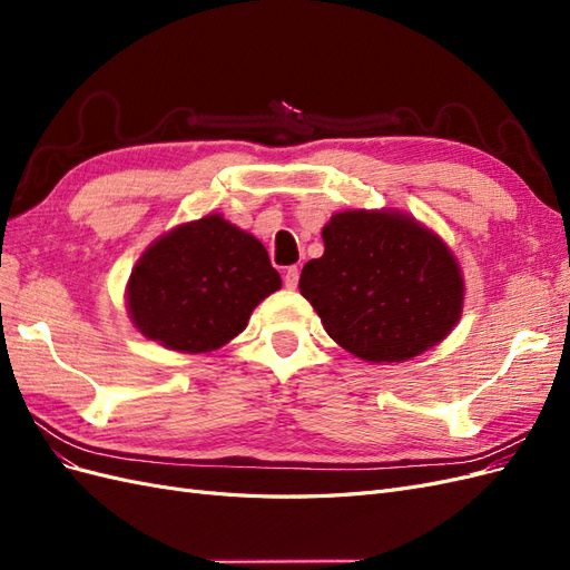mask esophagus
Returning a JSON list of instances; mask_svg holds the SVG:
<instances>
[{"mask_svg": "<svg viewBox=\"0 0 570 570\" xmlns=\"http://www.w3.org/2000/svg\"><path fill=\"white\" fill-rule=\"evenodd\" d=\"M283 281H285V287H287V289H295L297 283H299V268H297V266H289V268L285 271V275H283Z\"/></svg>", "mask_w": 570, "mask_h": 570, "instance_id": "34e87169", "label": "esophagus"}]
</instances>
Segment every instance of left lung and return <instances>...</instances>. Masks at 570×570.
Segmentation results:
<instances>
[{
  "label": "left lung",
  "instance_id": "1",
  "mask_svg": "<svg viewBox=\"0 0 570 570\" xmlns=\"http://www.w3.org/2000/svg\"><path fill=\"white\" fill-rule=\"evenodd\" d=\"M325 252L302 268L299 292L325 333L371 364L435 347L461 318L454 254L400 212H342L323 228Z\"/></svg>",
  "mask_w": 570,
  "mask_h": 570
}]
</instances>
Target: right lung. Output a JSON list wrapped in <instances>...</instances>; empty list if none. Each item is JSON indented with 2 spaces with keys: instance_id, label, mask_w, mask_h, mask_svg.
Returning a JSON list of instances; mask_svg holds the SVG:
<instances>
[{
  "instance_id": "right-lung-1",
  "label": "right lung",
  "mask_w": 570,
  "mask_h": 570,
  "mask_svg": "<svg viewBox=\"0 0 570 570\" xmlns=\"http://www.w3.org/2000/svg\"><path fill=\"white\" fill-rule=\"evenodd\" d=\"M281 289L266 247L220 214L183 223L137 258L128 314L147 340L185 354L212 352L247 327L256 304Z\"/></svg>"
}]
</instances>
